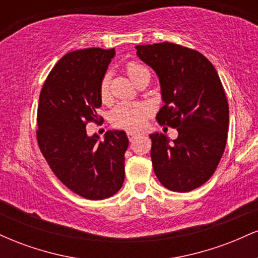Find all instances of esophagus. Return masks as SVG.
Here are the masks:
<instances>
[{
    "label": "esophagus",
    "instance_id": "1",
    "mask_svg": "<svg viewBox=\"0 0 258 258\" xmlns=\"http://www.w3.org/2000/svg\"><path fill=\"white\" fill-rule=\"evenodd\" d=\"M138 136L137 132H133V131H127V137H128L130 141H132V139H135L136 137Z\"/></svg>",
    "mask_w": 258,
    "mask_h": 258
}]
</instances>
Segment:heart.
Masks as SVG:
<instances>
[{
	"instance_id": "b5f03b06",
	"label": "heart",
	"mask_w": 258,
	"mask_h": 258,
	"mask_svg": "<svg viewBox=\"0 0 258 258\" xmlns=\"http://www.w3.org/2000/svg\"><path fill=\"white\" fill-rule=\"evenodd\" d=\"M127 74H128V76L133 82L143 75L150 76V72L147 67L139 63H135V61L127 64ZM109 79H110L109 78V74H105L103 76L102 81H100L99 94L103 102H106V100L110 98ZM150 112H152V108L147 103L123 102L117 104L111 110L110 122L112 126L117 127V128L137 130L144 125L146 120L149 117Z\"/></svg>"
}]
</instances>
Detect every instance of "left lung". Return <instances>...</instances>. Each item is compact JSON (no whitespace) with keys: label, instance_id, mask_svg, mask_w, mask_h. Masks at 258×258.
<instances>
[{"label":"left lung","instance_id":"8db88e82","mask_svg":"<svg viewBox=\"0 0 258 258\" xmlns=\"http://www.w3.org/2000/svg\"><path fill=\"white\" fill-rule=\"evenodd\" d=\"M137 55L159 76L164 106L156 120L177 128L171 142L153 133V168L162 185L190 191L211 178L223 155L229 108L215 67L205 55L180 44H139Z\"/></svg>","mask_w":258,"mask_h":258}]
</instances>
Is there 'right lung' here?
I'll return each instance as SVG.
<instances>
[{"label":"right lung","instance_id":"1","mask_svg":"<svg viewBox=\"0 0 258 258\" xmlns=\"http://www.w3.org/2000/svg\"><path fill=\"white\" fill-rule=\"evenodd\" d=\"M115 49L85 48L65 54L47 76L37 108V143L53 173L70 190L90 200L116 194L125 179V131L104 139L87 136L98 122L99 86Z\"/></svg>","mask_w":258,"mask_h":258}]
</instances>
